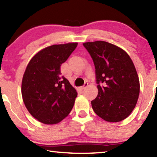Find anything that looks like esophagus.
Here are the masks:
<instances>
[{
  "label": "esophagus",
  "instance_id": "34e87169",
  "mask_svg": "<svg viewBox=\"0 0 157 157\" xmlns=\"http://www.w3.org/2000/svg\"><path fill=\"white\" fill-rule=\"evenodd\" d=\"M87 86H88V83H87V82H85L82 86H80V87H79V90H80V91H82L83 89H85Z\"/></svg>",
  "mask_w": 157,
  "mask_h": 157
}]
</instances>
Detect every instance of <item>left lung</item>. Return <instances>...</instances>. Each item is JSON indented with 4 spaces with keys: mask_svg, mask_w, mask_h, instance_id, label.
<instances>
[{
    "mask_svg": "<svg viewBox=\"0 0 157 157\" xmlns=\"http://www.w3.org/2000/svg\"><path fill=\"white\" fill-rule=\"evenodd\" d=\"M83 45L93 59L98 84V93L91 101L92 108L109 122L124 120L132 113L140 94L132 60L124 49L108 42H87Z\"/></svg>",
    "mask_w": 157,
    "mask_h": 157,
    "instance_id": "obj_1",
    "label": "left lung"
}]
</instances>
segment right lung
Returning <instances> with one entry per match:
<instances>
[{
    "label": "right lung",
    "instance_id": "1",
    "mask_svg": "<svg viewBox=\"0 0 157 157\" xmlns=\"http://www.w3.org/2000/svg\"><path fill=\"white\" fill-rule=\"evenodd\" d=\"M78 43L53 44L32 57L25 70L21 95L29 113L40 122L56 124L65 119L78 96L76 89L61 76L60 66Z\"/></svg>",
    "mask_w": 157,
    "mask_h": 157
}]
</instances>
